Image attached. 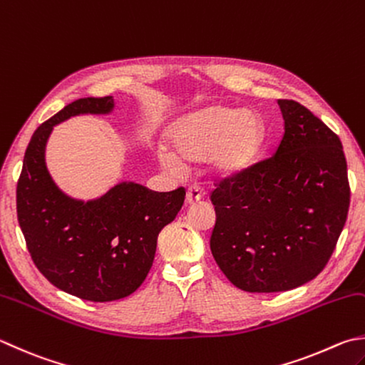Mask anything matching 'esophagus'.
<instances>
[{"label": "esophagus", "mask_w": 365, "mask_h": 365, "mask_svg": "<svg viewBox=\"0 0 365 365\" xmlns=\"http://www.w3.org/2000/svg\"><path fill=\"white\" fill-rule=\"evenodd\" d=\"M202 198H203V194L198 187H189L187 189V194H185V202H187L189 206H194L197 203H200Z\"/></svg>", "instance_id": "esophagus-1"}]
</instances>
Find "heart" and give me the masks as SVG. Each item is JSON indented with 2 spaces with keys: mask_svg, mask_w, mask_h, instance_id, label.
Instances as JSON below:
<instances>
[{
  "mask_svg": "<svg viewBox=\"0 0 365 365\" xmlns=\"http://www.w3.org/2000/svg\"><path fill=\"white\" fill-rule=\"evenodd\" d=\"M167 149L157 160L165 170L208 160L216 176H237L259 160L265 130L256 114L227 106H210L175 122L165 135Z\"/></svg>",
  "mask_w": 365,
  "mask_h": 365,
  "instance_id": "1",
  "label": "heart"
}]
</instances>
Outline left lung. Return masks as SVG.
I'll list each match as a JSON object with an SVG mask.
<instances>
[{
	"label": "left lung",
	"mask_w": 365,
	"mask_h": 365,
	"mask_svg": "<svg viewBox=\"0 0 365 365\" xmlns=\"http://www.w3.org/2000/svg\"><path fill=\"white\" fill-rule=\"evenodd\" d=\"M284 133L272 157L211 192L210 247L233 286L283 292L324 270L345 227L349 182L343 146L324 122L294 100H278Z\"/></svg>",
	"instance_id": "1"
}]
</instances>
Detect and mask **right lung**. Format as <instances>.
<instances>
[{
	"mask_svg": "<svg viewBox=\"0 0 365 365\" xmlns=\"http://www.w3.org/2000/svg\"><path fill=\"white\" fill-rule=\"evenodd\" d=\"M113 106V97L79 98L41 123L17 181V219L34 265L55 287L91 302L119 300L138 289L153 267L157 237L185 195L184 187L154 192L122 182L84 203L57 189L44 162L55 123Z\"/></svg>",
	"mask_w": 365,
	"mask_h": 365,
	"instance_id": "obj_1",
	"label": "right lung"
}]
</instances>
